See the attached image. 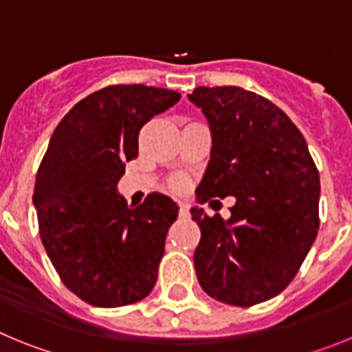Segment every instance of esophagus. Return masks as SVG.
<instances>
[{
    "label": "esophagus",
    "mask_w": 352,
    "mask_h": 352,
    "mask_svg": "<svg viewBox=\"0 0 352 352\" xmlns=\"http://www.w3.org/2000/svg\"><path fill=\"white\" fill-rule=\"evenodd\" d=\"M188 211H190L188 203H179V214H182V217H188Z\"/></svg>",
    "instance_id": "esophagus-1"
}]
</instances>
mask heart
I'll return each mask as SVG.
<instances>
[{"instance_id": "1", "label": "heart", "mask_w": 352, "mask_h": 352, "mask_svg": "<svg viewBox=\"0 0 352 352\" xmlns=\"http://www.w3.org/2000/svg\"><path fill=\"white\" fill-rule=\"evenodd\" d=\"M185 186H186L185 179H176V182L173 183V188H174V190H183Z\"/></svg>"}]
</instances>
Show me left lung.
Listing matches in <instances>:
<instances>
[{"label":"left lung","mask_w":352,"mask_h":352,"mask_svg":"<svg viewBox=\"0 0 352 352\" xmlns=\"http://www.w3.org/2000/svg\"><path fill=\"white\" fill-rule=\"evenodd\" d=\"M206 116L211 157L197 203L234 195L229 220L192 208L201 227L194 254L201 287L214 300L252 307L296 276L319 229V173L307 141L282 109L238 86L188 95Z\"/></svg>","instance_id":"obj_1"}]
</instances>
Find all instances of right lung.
I'll use <instances>...</instances> for the list:
<instances>
[{"label":"right lung","mask_w":352,"mask_h":352,"mask_svg":"<svg viewBox=\"0 0 352 352\" xmlns=\"http://www.w3.org/2000/svg\"><path fill=\"white\" fill-rule=\"evenodd\" d=\"M178 91L116 84L76 104L52 133L36 173L40 238L63 284L104 309L141 301L155 287L178 204L153 192L139 206L118 194L139 132Z\"/></svg>","instance_id":"obj_1"}]
</instances>
